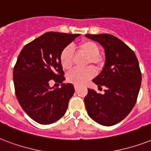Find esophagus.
I'll list each match as a JSON object with an SVG mask.
<instances>
[{
    "label": "esophagus",
    "mask_w": 151,
    "mask_h": 151,
    "mask_svg": "<svg viewBox=\"0 0 151 151\" xmlns=\"http://www.w3.org/2000/svg\"><path fill=\"white\" fill-rule=\"evenodd\" d=\"M74 87H75V89H76V91L77 89L79 88V86H78V85H75Z\"/></svg>",
    "instance_id": "esophagus-1"
}]
</instances>
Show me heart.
I'll list each match as a JSON object with an SVG mask.
<instances>
[{"label": "heart", "mask_w": 151, "mask_h": 151, "mask_svg": "<svg viewBox=\"0 0 151 151\" xmlns=\"http://www.w3.org/2000/svg\"><path fill=\"white\" fill-rule=\"evenodd\" d=\"M78 51L87 57L86 65L91 64L94 66H99L101 60L99 56V48L96 43L92 41H84L77 46ZM72 50L69 46L65 47L60 55V62L64 69H69L72 65ZM94 71L91 68L84 69H73L68 74V80L72 83L81 85L89 79L93 78Z\"/></svg>", "instance_id": "1"}]
</instances>
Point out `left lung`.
Segmentation results:
<instances>
[{
    "label": "left lung",
    "instance_id": "left-lung-1",
    "mask_svg": "<svg viewBox=\"0 0 151 151\" xmlns=\"http://www.w3.org/2000/svg\"><path fill=\"white\" fill-rule=\"evenodd\" d=\"M103 46L106 63L101 73L92 81L105 86V94L88 89L84 98L90 117L104 126L119 123L129 114L139 92L142 75L135 52L115 36L109 34L86 35Z\"/></svg>",
    "mask_w": 151,
    "mask_h": 151
}]
</instances>
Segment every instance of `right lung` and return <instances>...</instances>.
<instances>
[{
    "mask_svg": "<svg viewBox=\"0 0 151 151\" xmlns=\"http://www.w3.org/2000/svg\"><path fill=\"white\" fill-rule=\"evenodd\" d=\"M79 35L47 32L27 44L19 55L13 69L16 98L24 112L38 124L56 122L66 113L75 89L72 83H63L60 55ZM51 79L62 87L50 88Z\"/></svg>",
    "mask_w": 151,
    "mask_h": 151,
    "instance_id": "add662e5",
    "label": "right lung"
}]
</instances>
